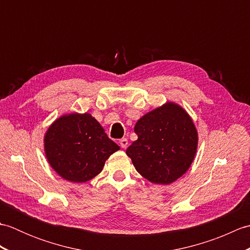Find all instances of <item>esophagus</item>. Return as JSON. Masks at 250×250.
<instances>
[{
  "label": "esophagus",
  "instance_id": "1",
  "mask_svg": "<svg viewBox=\"0 0 250 250\" xmlns=\"http://www.w3.org/2000/svg\"><path fill=\"white\" fill-rule=\"evenodd\" d=\"M119 144H120V146H121V148H126V146H128V140L126 139H122V140H120V142H119Z\"/></svg>",
  "mask_w": 250,
  "mask_h": 250
}]
</instances>
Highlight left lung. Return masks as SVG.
Listing matches in <instances>:
<instances>
[{"label": "left lung", "instance_id": "8db88e82", "mask_svg": "<svg viewBox=\"0 0 250 250\" xmlns=\"http://www.w3.org/2000/svg\"><path fill=\"white\" fill-rule=\"evenodd\" d=\"M137 140L126 149L136 171L157 185L174 183L188 171L198 149V131L182 106L167 102L137 120Z\"/></svg>", "mask_w": 250, "mask_h": 250}]
</instances>
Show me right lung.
Masks as SVG:
<instances>
[{
  "mask_svg": "<svg viewBox=\"0 0 250 250\" xmlns=\"http://www.w3.org/2000/svg\"><path fill=\"white\" fill-rule=\"evenodd\" d=\"M119 149L89 113L60 116L44 136L47 161L59 176L72 183L94 178L102 172L109 156Z\"/></svg>",
  "mask_w": 250,
  "mask_h": 250,
  "instance_id": "right-lung-1",
  "label": "right lung"
}]
</instances>
